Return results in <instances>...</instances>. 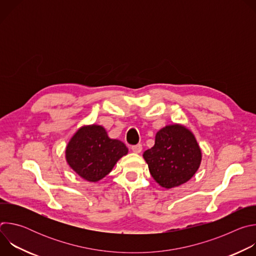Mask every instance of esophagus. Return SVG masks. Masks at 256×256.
Wrapping results in <instances>:
<instances>
[{"label":"esophagus","mask_w":256,"mask_h":256,"mask_svg":"<svg viewBox=\"0 0 256 256\" xmlns=\"http://www.w3.org/2000/svg\"><path fill=\"white\" fill-rule=\"evenodd\" d=\"M132 150L134 153H136V154H138V153H140L142 150V144H138L132 146Z\"/></svg>","instance_id":"esophagus-1"}]
</instances>
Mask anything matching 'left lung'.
Wrapping results in <instances>:
<instances>
[{
    "mask_svg": "<svg viewBox=\"0 0 256 256\" xmlns=\"http://www.w3.org/2000/svg\"><path fill=\"white\" fill-rule=\"evenodd\" d=\"M142 156L152 177L167 190L186 184L202 161V151L194 134L179 124L160 130L155 144Z\"/></svg>",
    "mask_w": 256,
    "mask_h": 256,
    "instance_id": "8db88e82",
    "label": "left lung"
}]
</instances>
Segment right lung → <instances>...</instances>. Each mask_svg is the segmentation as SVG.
<instances>
[{
    "label": "right lung",
    "mask_w": 256,
    "mask_h": 256,
    "mask_svg": "<svg viewBox=\"0 0 256 256\" xmlns=\"http://www.w3.org/2000/svg\"><path fill=\"white\" fill-rule=\"evenodd\" d=\"M128 151L122 142L110 138L104 128L93 124L82 126L72 136L66 146V159L82 178L96 182L110 172Z\"/></svg>",
    "instance_id": "add662e5"
}]
</instances>
